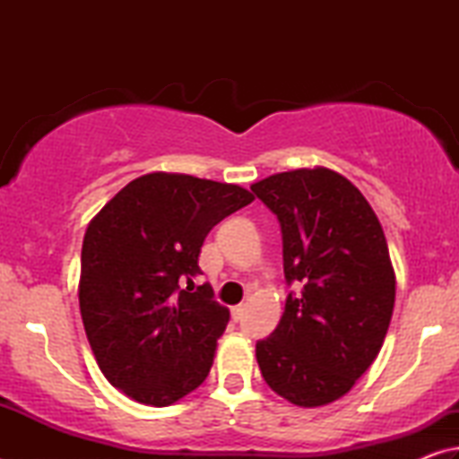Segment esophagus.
<instances>
[{"label": "esophagus", "instance_id": "1", "mask_svg": "<svg viewBox=\"0 0 459 459\" xmlns=\"http://www.w3.org/2000/svg\"><path fill=\"white\" fill-rule=\"evenodd\" d=\"M243 314H245V306L243 304L230 307V316H232V320H235V322H238L240 317H243Z\"/></svg>", "mask_w": 459, "mask_h": 459}]
</instances>
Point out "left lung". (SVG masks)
<instances>
[{
    "label": "left lung",
    "mask_w": 459,
    "mask_h": 459,
    "mask_svg": "<svg viewBox=\"0 0 459 459\" xmlns=\"http://www.w3.org/2000/svg\"><path fill=\"white\" fill-rule=\"evenodd\" d=\"M251 190L277 216L285 281L298 287L257 342L261 375L293 405H328L367 372L391 324L383 227L360 190L325 168L269 176Z\"/></svg>",
    "instance_id": "left-lung-1"
}]
</instances>
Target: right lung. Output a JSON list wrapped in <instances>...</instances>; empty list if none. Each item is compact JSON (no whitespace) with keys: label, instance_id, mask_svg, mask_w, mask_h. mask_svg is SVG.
I'll return each instance as SVG.
<instances>
[{"label":"right lung","instance_id":"add662e5","mask_svg":"<svg viewBox=\"0 0 459 459\" xmlns=\"http://www.w3.org/2000/svg\"><path fill=\"white\" fill-rule=\"evenodd\" d=\"M251 202L235 184L155 172L129 182L91 221L81 316L99 368L127 397L168 407L204 383L229 309L211 283L194 291L192 277L208 232Z\"/></svg>","mask_w":459,"mask_h":459}]
</instances>
